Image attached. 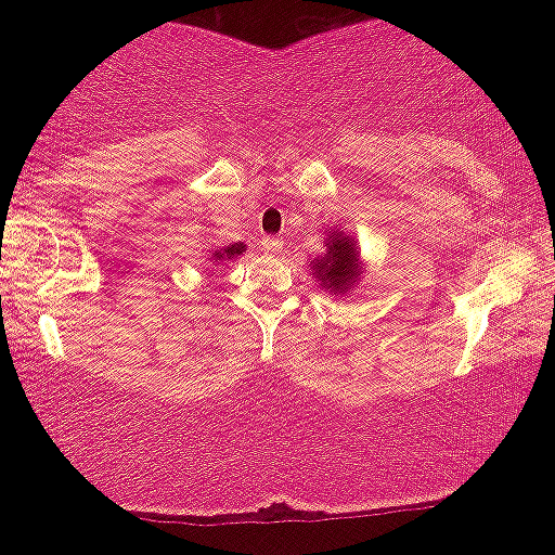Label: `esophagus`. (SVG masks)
Masks as SVG:
<instances>
[{
  "instance_id": "34e87169",
  "label": "esophagus",
  "mask_w": 555,
  "mask_h": 555,
  "mask_svg": "<svg viewBox=\"0 0 555 555\" xmlns=\"http://www.w3.org/2000/svg\"><path fill=\"white\" fill-rule=\"evenodd\" d=\"M260 247H263V253H269V256H282L284 253V242L279 237H263Z\"/></svg>"
}]
</instances>
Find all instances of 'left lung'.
Returning a JSON list of instances; mask_svg holds the SVG:
<instances>
[{
	"label": "left lung",
	"mask_w": 555,
	"mask_h": 555,
	"mask_svg": "<svg viewBox=\"0 0 555 555\" xmlns=\"http://www.w3.org/2000/svg\"><path fill=\"white\" fill-rule=\"evenodd\" d=\"M326 253L310 260V276L315 279L331 297L352 295L354 284L362 279V258L358 240L344 229H331L323 240Z\"/></svg>",
	"instance_id": "1"
}]
</instances>
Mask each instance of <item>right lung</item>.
Masks as SVG:
<instances>
[{
  "label": "right lung",
  "mask_w": 555,
  "mask_h": 555,
  "mask_svg": "<svg viewBox=\"0 0 555 555\" xmlns=\"http://www.w3.org/2000/svg\"><path fill=\"white\" fill-rule=\"evenodd\" d=\"M245 250L247 247L242 245V242H234V245H227V247H214L208 260H211L214 266H219V263H224V260H234L237 256H242Z\"/></svg>",
  "instance_id": "add662e5"
}]
</instances>
